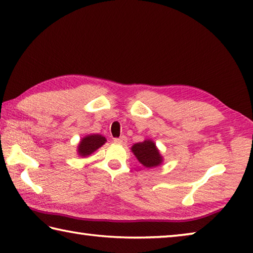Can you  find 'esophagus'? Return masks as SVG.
I'll return each mask as SVG.
<instances>
[{"mask_svg":"<svg viewBox=\"0 0 253 253\" xmlns=\"http://www.w3.org/2000/svg\"><path fill=\"white\" fill-rule=\"evenodd\" d=\"M126 136H120V138H114L113 139V142L117 143V144H126Z\"/></svg>","mask_w":253,"mask_h":253,"instance_id":"34e87169","label":"esophagus"}]
</instances>
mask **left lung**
I'll return each instance as SVG.
<instances>
[{"label":"left lung","instance_id":"left-lung-1","mask_svg":"<svg viewBox=\"0 0 253 253\" xmlns=\"http://www.w3.org/2000/svg\"><path fill=\"white\" fill-rule=\"evenodd\" d=\"M132 151L136 159L147 168L157 167L162 162V157L151 140H145L143 142L134 144L132 147Z\"/></svg>","mask_w":253,"mask_h":253}]
</instances>
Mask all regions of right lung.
<instances>
[{
  "label": "right lung",
  "instance_id": "right-lung-1",
  "mask_svg": "<svg viewBox=\"0 0 253 253\" xmlns=\"http://www.w3.org/2000/svg\"><path fill=\"white\" fill-rule=\"evenodd\" d=\"M105 138L100 134H91L83 138L79 144L78 151L82 157H86L105 143Z\"/></svg>",
  "mask_w": 253,
  "mask_h": 253
}]
</instances>
